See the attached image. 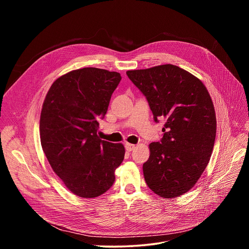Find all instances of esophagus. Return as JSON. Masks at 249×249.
<instances>
[{
	"mask_svg": "<svg viewBox=\"0 0 249 249\" xmlns=\"http://www.w3.org/2000/svg\"><path fill=\"white\" fill-rule=\"evenodd\" d=\"M125 148H126V150H127L128 152H132V151H134V150H135L136 146H135V145H133V144L126 143V144H125Z\"/></svg>",
	"mask_w": 249,
	"mask_h": 249,
	"instance_id": "1",
	"label": "esophagus"
}]
</instances>
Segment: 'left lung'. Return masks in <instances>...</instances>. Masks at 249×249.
Segmentation results:
<instances>
[{
	"mask_svg": "<svg viewBox=\"0 0 249 249\" xmlns=\"http://www.w3.org/2000/svg\"><path fill=\"white\" fill-rule=\"evenodd\" d=\"M126 74L146 96L155 121L165 120L162 139L149 145L146 183L162 198L179 197L196 184L210 160L217 130L214 103L201 80L171 64Z\"/></svg>",
	"mask_w": 249,
	"mask_h": 249,
	"instance_id": "1",
	"label": "left lung"
}]
</instances>
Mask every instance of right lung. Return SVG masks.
<instances>
[{"label":"right lung","mask_w":249,"mask_h":249,"mask_svg":"<svg viewBox=\"0 0 249 249\" xmlns=\"http://www.w3.org/2000/svg\"><path fill=\"white\" fill-rule=\"evenodd\" d=\"M121 76L83 68L59 77L50 87L40 114L43 152L65 186L82 198H95L114 183L124 160L122 144L97 136L98 119L107 112Z\"/></svg>","instance_id":"right-lung-1"}]
</instances>
